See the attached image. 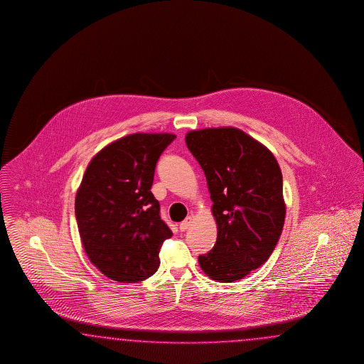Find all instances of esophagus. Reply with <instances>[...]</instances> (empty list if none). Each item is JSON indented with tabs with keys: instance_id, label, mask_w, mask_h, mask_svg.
Here are the masks:
<instances>
[{
	"instance_id": "esophagus-1",
	"label": "esophagus",
	"mask_w": 364,
	"mask_h": 364,
	"mask_svg": "<svg viewBox=\"0 0 364 364\" xmlns=\"http://www.w3.org/2000/svg\"><path fill=\"white\" fill-rule=\"evenodd\" d=\"M192 223H193V218L192 216H188L186 218V220L181 221L180 223V231H187L188 228L192 225Z\"/></svg>"
}]
</instances>
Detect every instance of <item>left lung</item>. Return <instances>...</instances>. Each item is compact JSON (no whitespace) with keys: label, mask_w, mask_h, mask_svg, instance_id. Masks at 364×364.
<instances>
[{"label":"left lung","mask_w":364,"mask_h":364,"mask_svg":"<svg viewBox=\"0 0 364 364\" xmlns=\"http://www.w3.org/2000/svg\"><path fill=\"white\" fill-rule=\"evenodd\" d=\"M186 144L207 178L216 244L198 256L212 280L232 283L264 264L283 231V176L274 154L233 127L186 134Z\"/></svg>","instance_id":"left-lung-1"}]
</instances>
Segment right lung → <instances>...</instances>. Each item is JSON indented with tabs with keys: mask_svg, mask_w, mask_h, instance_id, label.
I'll return each mask as SVG.
<instances>
[{
	"mask_svg": "<svg viewBox=\"0 0 364 364\" xmlns=\"http://www.w3.org/2000/svg\"><path fill=\"white\" fill-rule=\"evenodd\" d=\"M173 133H133L108 144L90 160L76 193L84 251L102 275L137 283L154 275L172 232L160 218L151 187L156 163Z\"/></svg>",
	"mask_w": 364,
	"mask_h": 364,
	"instance_id": "obj_1",
	"label": "right lung"
}]
</instances>
